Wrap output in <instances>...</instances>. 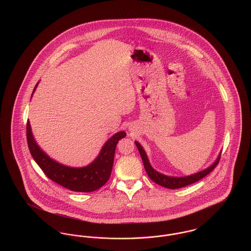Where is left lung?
I'll use <instances>...</instances> for the list:
<instances>
[{
  "instance_id": "obj_1",
  "label": "left lung",
  "mask_w": 251,
  "mask_h": 251,
  "mask_svg": "<svg viewBox=\"0 0 251 251\" xmlns=\"http://www.w3.org/2000/svg\"><path fill=\"white\" fill-rule=\"evenodd\" d=\"M137 149H138V151L140 153V156L142 158V161H143L144 167L146 169V172L148 174V176L151 178V179H152L154 182H156L157 184L161 185V186H164L166 188H169V189H177V188H181V187H184L186 185H189L192 184L200 179H202L205 176H207L210 172H212L215 167L218 165L219 163V160H220V155L218 156V158L216 159L215 163L213 164V166H211L210 167H208L207 169L201 171L197 174H194L191 176H187V177H169V176H166V175H163L159 172H157L156 170H154L151 166L150 165V162L148 160V157L147 154L145 152V151L143 150V148L141 147V145L138 143V142H134Z\"/></svg>"
}]
</instances>
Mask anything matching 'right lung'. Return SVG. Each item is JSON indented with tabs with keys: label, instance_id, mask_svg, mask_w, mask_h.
Instances as JSON below:
<instances>
[{
	"label": "right lung",
	"instance_id": "right-lung-1",
	"mask_svg": "<svg viewBox=\"0 0 251 251\" xmlns=\"http://www.w3.org/2000/svg\"><path fill=\"white\" fill-rule=\"evenodd\" d=\"M36 85L37 84L34 91ZM26 136L31 155L49 179L72 191L92 192L107 182L112 172L117 144L126 136V132L120 131L113 135L103 146L95 161L89 166L81 168L63 166L43 152L34 139L29 120L26 124Z\"/></svg>",
	"mask_w": 251,
	"mask_h": 251
}]
</instances>
